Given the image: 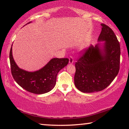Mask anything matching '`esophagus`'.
I'll use <instances>...</instances> for the list:
<instances>
[{"mask_svg":"<svg viewBox=\"0 0 129 129\" xmlns=\"http://www.w3.org/2000/svg\"><path fill=\"white\" fill-rule=\"evenodd\" d=\"M69 64H73V61H74V60H73V56H70L69 58Z\"/></svg>","mask_w":129,"mask_h":129,"instance_id":"obj_1","label":"esophagus"}]
</instances>
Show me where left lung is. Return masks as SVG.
<instances>
[{
    "instance_id": "obj_1",
    "label": "left lung",
    "mask_w": 129,
    "mask_h": 129,
    "mask_svg": "<svg viewBox=\"0 0 129 129\" xmlns=\"http://www.w3.org/2000/svg\"><path fill=\"white\" fill-rule=\"evenodd\" d=\"M102 30L98 41H105L103 49L100 44L91 45L81 52L76 62L74 77L76 88L84 93L99 91L106 88L119 71V43L113 30L101 24Z\"/></svg>"
}]
</instances>
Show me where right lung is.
Wrapping results in <instances>:
<instances>
[{"label": "right lung", "mask_w": 129, "mask_h": 129, "mask_svg": "<svg viewBox=\"0 0 129 129\" xmlns=\"http://www.w3.org/2000/svg\"><path fill=\"white\" fill-rule=\"evenodd\" d=\"M10 61L12 77L17 84L29 92L38 94L48 92L54 88L58 72L69 62L67 58H54L38 71L30 72L24 71L17 67L13 58L12 46Z\"/></svg>", "instance_id": "right-lung-1"}]
</instances>
